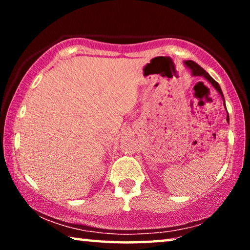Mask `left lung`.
Here are the masks:
<instances>
[{"mask_svg": "<svg viewBox=\"0 0 250 250\" xmlns=\"http://www.w3.org/2000/svg\"><path fill=\"white\" fill-rule=\"evenodd\" d=\"M184 65L188 67V68H189V70H191V73H192V75L193 76H200V77H203V78H205L207 82H208L211 86H213L215 89H216V91L218 92L219 95H221V97H222V99L224 100V104H225V99H224V95H223V91H222V89H221V87H219V84L215 82V80L210 77V76L208 75V73H206V71L202 68V67L200 66V65H197L196 62H194L193 61H185L184 62ZM225 108H226V105H225ZM229 120V117L227 116V121Z\"/></svg>", "mask_w": 250, "mask_h": 250, "instance_id": "left-lung-1", "label": "left lung"}]
</instances>
